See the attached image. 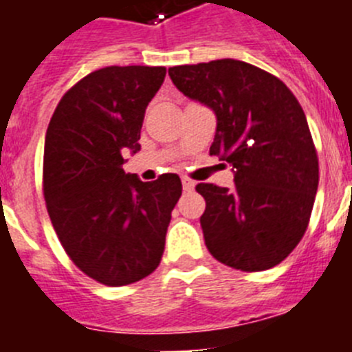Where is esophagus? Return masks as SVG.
Wrapping results in <instances>:
<instances>
[{"label":"esophagus","mask_w":352,"mask_h":352,"mask_svg":"<svg viewBox=\"0 0 352 352\" xmlns=\"http://www.w3.org/2000/svg\"><path fill=\"white\" fill-rule=\"evenodd\" d=\"M182 183H183V190H185V192H190V190H194V188H195V183L192 182V179L182 178Z\"/></svg>","instance_id":"34e87169"}]
</instances>
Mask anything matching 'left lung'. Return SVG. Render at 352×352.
Returning <instances> with one entry per match:
<instances>
[{
    "mask_svg": "<svg viewBox=\"0 0 352 352\" xmlns=\"http://www.w3.org/2000/svg\"><path fill=\"white\" fill-rule=\"evenodd\" d=\"M185 96L210 107V155L232 166L234 186L199 183L211 256L241 272L276 266L303 238L319 185V162L303 109L268 72L238 60L169 68Z\"/></svg>",
    "mask_w": 352,
    "mask_h": 352,
    "instance_id": "1",
    "label": "left lung"
}]
</instances>
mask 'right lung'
I'll return each instance as SVG.
<instances>
[{
    "label": "right lung",
    "instance_id": "right-lung-1",
    "mask_svg": "<svg viewBox=\"0 0 352 352\" xmlns=\"http://www.w3.org/2000/svg\"><path fill=\"white\" fill-rule=\"evenodd\" d=\"M166 79L164 67H105L68 89L43 146V197L65 252L80 272L111 287L160 264L178 174L141 182L123 153L141 149L142 120Z\"/></svg>",
    "mask_w": 352,
    "mask_h": 352
}]
</instances>
